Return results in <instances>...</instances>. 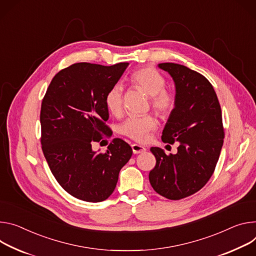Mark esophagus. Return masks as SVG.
<instances>
[{"label": "esophagus", "instance_id": "34e87169", "mask_svg": "<svg viewBox=\"0 0 256 256\" xmlns=\"http://www.w3.org/2000/svg\"><path fill=\"white\" fill-rule=\"evenodd\" d=\"M132 149L134 154H138V153H143L146 151V148L144 146L141 145H138V144H132Z\"/></svg>", "mask_w": 256, "mask_h": 256}]
</instances>
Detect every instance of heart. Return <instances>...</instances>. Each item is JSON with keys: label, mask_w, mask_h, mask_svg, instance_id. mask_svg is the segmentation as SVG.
<instances>
[{"label": "heart", "mask_w": 256, "mask_h": 256, "mask_svg": "<svg viewBox=\"0 0 256 256\" xmlns=\"http://www.w3.org/2000/svg\"><path fill=\"white\" fill-rule=\"evenodd\" d=\"M130 82L150 97L152 109L160 116H166L174 110L176 102V95L166 88L164 76L154 67L146 66L136 69L130 74ZM122 95L124 90L120 84H113L106 92L105 104L113 115L122 113ZM156 128L157 120L152 115H132L122 124L120 132L136 142H145L149 134Z\"/></svg>", "instance_id": "1"}]
</instances>
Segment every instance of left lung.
<instances>
[{
	"label": "left lung",
	"instance_id": "1",
	"mask_svg": "<svg viewBox=\"0 0 256 256\" xmlns=\"http://www.w3.org/2000/svg\"><path fill=\"white\" fill-rule=\"evenodd\" d=\"M176 86V106L162 132V141L178 142V153L152 147L156 166L149 174L159 195L180 200L202 189L212 178L224 144L222 109L212 84L199 72L176 63H160Z\"/></svg>",
	"mask_w": 256,
	"mask_h": 256
}]
</instances>
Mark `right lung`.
Returning a JSON list of instances; mask_svg holds the SVG:
<instances>
[{
	"mask_svg": "<svg viewBox=\"0 0 256 256\" xmlns=\"http://www.w3.org/2000/svg\"><path fill=\"white\" fill-rule=\"evenodd\" d=\"M128 62L111 66L80 62L60 70L42 102V149L61 187L72 196L101 202L114 191L118 174L132 154L122 138L103 152L92 149L94 142L110 136L105 104L108 90L118 84Z\"/></svg>",
	"mask_w": 256,
	"mask_h": 256,
	"instance_id": "obj_1",
	"label": "right lung"
}]
</instances>
